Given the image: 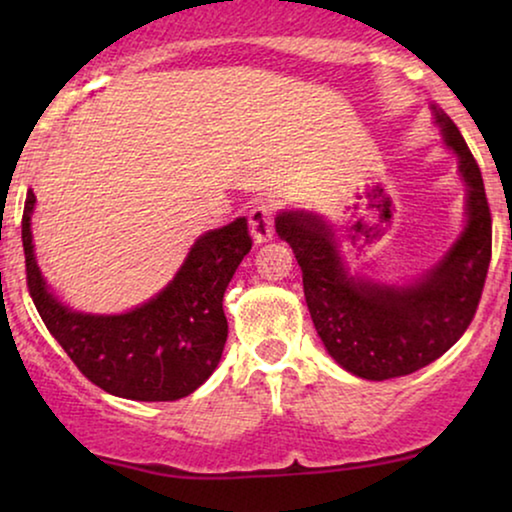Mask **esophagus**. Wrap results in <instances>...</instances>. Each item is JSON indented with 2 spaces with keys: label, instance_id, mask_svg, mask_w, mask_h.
I'll return each instance as SVG.
<instances>
[{
  "label": "esophagus",
  "instance_id": "obj_1",
  "mask_svg": "<svg viewBox=\"0 0 512 512\" xmlns=\"http://www.w3.org/2000/svg\"><path fill=\"white\" fill-rule=\"evenodd\" d=\"M275 214H277L275 202H258L256 207H251L249 230H251V237H254V242L263 244L272 240V235H275Z\"/></svg>",
  "mask_w": 512,
  "mask_h": 512
}]
</instances>
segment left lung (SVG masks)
I'll list each match as a JSON object with an SVG mask.
<instances>
[{"label":"left lung","instance_id":"8db88e82","mask_svg":"<svg viewBox=\"0 0 512 512\" xmlns=\"http://www.w3.org/2000/svg\"><path fill=\"white\" fill-rule=\"evenodd\" d=\"M443 144L459 160L466 223L445 256L410 282H380L349 270L324 216L282 209L277 235L303 270L305 303L335 363L363 380L415 373L457 342L478 310L492 258V216L480 167L452 118L431 104Z\"/></svg>","mask_w":512,"mask_h":512}]
</instances>
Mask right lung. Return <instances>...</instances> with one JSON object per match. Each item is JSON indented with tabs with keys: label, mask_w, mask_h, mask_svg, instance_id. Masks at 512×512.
<instances>
[{
	"label": "right lung",
	"mask_w": 512,
	"mask_h": 512,
	"mask_svg": "<svg viewBox=\"0 0 512 512\" xmlns=\"http://www.w3.org/2000/svg\"><path fill=\"white\" fill-rule=\"evenodd\" d=\"M34 205L37 195L27 191V286L76 368L107 394L130 401H177L205 384L228 338L223 293L251 249L247 219L200 235L172 282L151 300L121 314H90L62 303L41 275L32 242Z\"/></svg>",
	"instance_id": "obj_1"
}]
</instances>
